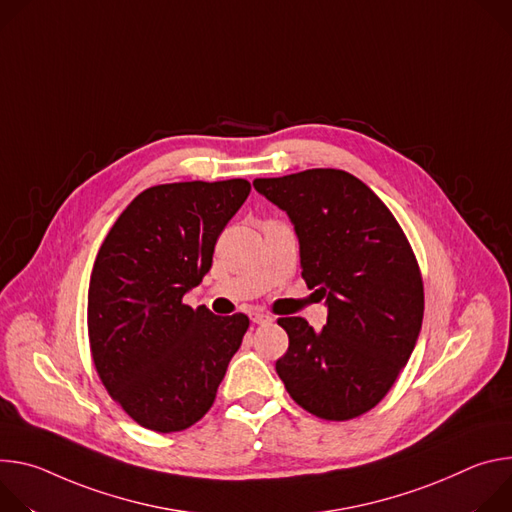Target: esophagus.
Instances as JSON below:
<instances>
[{"mask_svg":"<svg viewBox=\"0 0 512 512\" xmlns=\"http://www.w3.org/2000/svg\"><path fill=\"white\" fill-rule=\"evenodd\" d=\"M252 321L258 323V325H266V323H272L274 317L268 315V313H264V311H256V313H252Z\"/></svg>","mask_w":512,"mask_h":512,"instance_id":"obj_1","label":"esophagus"}]
</instances>
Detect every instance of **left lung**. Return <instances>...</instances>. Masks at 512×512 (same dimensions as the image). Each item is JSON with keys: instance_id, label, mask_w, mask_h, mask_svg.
Instances as JSON below:
<instances>
[{"instance_id": "8db88e82", "label": "left lung", "mask_w": 512, "mask_h": 512, "mask_svg": "<svg viewBox=\"0 0 512 512\" xmlns=\"http://www.w3.org/2000/svg\"><path fill=\"white\" fill-rule=\"evenodd\" d=\"M252 185L289 215L301 274L327 307L319 331L303 317L278 319L289 350L276 374L311 415L354 419L382 401L415 350L425 305L415 254L388 207L346 170Z\"/></svg>"}]
</instances>
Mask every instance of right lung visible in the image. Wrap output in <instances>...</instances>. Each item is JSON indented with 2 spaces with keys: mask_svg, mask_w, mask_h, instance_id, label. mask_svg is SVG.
I'll return each mask as SVG.
<instances>
[{
  "mask_svg": "<svg viewBox=\"0 0 512 512\" xmlns=\"http://www.w3.org/2000/svg\"><path fill=\"white\" fill-rule=\"evenodd\" d=\"M246 179L156 185L142 191L103 240L89 282L87 325L97 374L136 423L183 431L213 405L250 325L183 297L250 195Z\"/></svg>",
  "mask_w": 512,
  "mask_h": 512,
  "instance_id": "right-lung-1",
  "label": "right lung"
}]
</instances>
